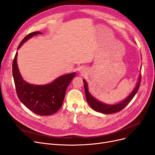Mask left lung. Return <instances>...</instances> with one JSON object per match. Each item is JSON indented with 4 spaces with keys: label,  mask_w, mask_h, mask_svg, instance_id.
I'll return each mask as SVG.
<instances>
[{
    "label": "left lung",
    "mask_w": 155,
    "mask_h": 155,
    "mask_svg": "<svg viewBox=\"0 0 155 155\" xmlns=\"http://www.w3.org/2000/svg\"><path fill=\"white\" fill-rule=\"evenodd\" d=\"M140 80H141V75H139L138 82L137 83V85L135 88L133 90V91L130 94V95L128 96L125 100L121 101L120 103L116 104H104L103 103L99 102V101L94 98L91 94L88 91V87H87V84L85 80H84V88H85V97L87 101V103H89L90 106L92 108L95 110L96 111L102 113L104 114H112L114 113H117L120 111L122 110H123L124 107L128 105L131 100L135 96L136 93L137 92L140 84Z\"/></svg>",
    "instance_id": "1"
}]
</instances>
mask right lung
Returning a JSON list of instances; mask_svg holds the SVG:
<instances>
[{"label":"right lung","instance_id":"1","mask_svg":"<svg viewBox=\"0 0 155 155\" xmlns=\"http://www.w3.org/2000/svg\"><path fill=\"white\" fill-rule=\"evenodd\" d=\"M42 34L40 31L29 33L20 42L18 48L33 36ZM18 52L12 61V75L18 97L28 108L39 115H50L61 107L68 87L75 73L59 77L51 84L37 85L25 82L20 74L17 65Z\"/></svg>","mask_w":155,"mask_h":155}]
</instances>
